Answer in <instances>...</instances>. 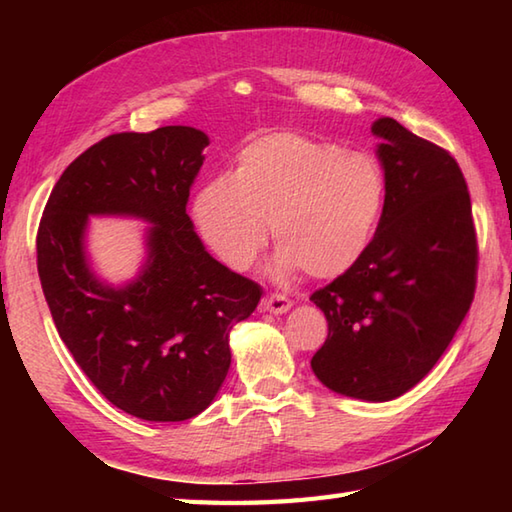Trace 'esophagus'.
<instances>
[{"label":"esophagus","mask_w":512,"mask_h":512,"mask_svg":"<svg viewBox=\"0 0 512 512\" xmlns=\"http://www.w3.org/2000/svg\"><path fill=\"white\" fill-rule=\"evenodd\" d=\"M262 308L264 312H270V314H286L292 308V301L284 295H268L262 301Z\"/></svg>","instance_id":"34e87169"}]
</instances>
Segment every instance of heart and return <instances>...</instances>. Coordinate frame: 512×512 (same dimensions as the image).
Segmentation results:
<instances>
[{
    "instance_id": "heart-1",
    "label": "heart",
    "mask_w": 512,
    "mask_h": 512,
    "mask_svg": "<svg viewBox=\"0 0 512 512\" xmlns=\"http://www.w3.org/2000/svg\"><path fill=\"white\" fill-rule=\"evenodd\" d=\"M385 206V176L374 158L301 134H270L246 145L231 178L206 182L193 200L204 242L244 270L268 239L270 270L312 279L347 273L372 242Z\"/></svg>"
}]
</instances>
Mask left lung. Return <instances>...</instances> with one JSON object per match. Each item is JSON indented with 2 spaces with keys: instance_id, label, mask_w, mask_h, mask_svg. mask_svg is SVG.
I'll return each instance as SVG.
<instances>
[{
  "instance_id": "8db88e82",
  "label": "left lung",
  "mask_w": 512,
  "mask_h": 512,
  "mask_svg": "<svg viewBox=\"0 0 512 512\" xmlns=\"http://www.w3.org/2000/svg\"><path fill=\"white\" fill-rule=\"evenodd\" d=\"M385 206L365 255L314 292L328 339L312 372L341 396L387 402L427 376L475 292L471 198L449 151L394 118L372 125Z\"/></svg>"
}]
</instances>
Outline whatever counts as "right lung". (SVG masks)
<instances>
[{
  "label": "right lung",
  "mask_w": 512,
  "mask_h": 512,
  "mask_svg": "<svg viewBox=\"0 0 512 512\" xmlns=\"http://www.w3.org/2000/svg\"><path fill=\"white\" fill-rule=\"evenodd\" d=\"M206 145L187 125L107 136L61 173L39 224V279L61 341L94 387L140 420L180 422L209 407L231 367L233 325L262 299L193 231L187 200ZM90 216L150 224L134 280L114 287L95 275Z\"/></svg>",
  "instance_id": "right-lung-1"
}]
</instances>
